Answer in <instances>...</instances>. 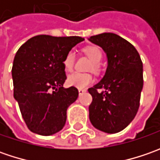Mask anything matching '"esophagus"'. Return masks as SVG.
<instances>
[{"mask_svg":"<svg viewBox=\"0 0 160 160\" xmlns=\"http://www.w3.org/2000/svg\"><path fill=\"white\" fill-rule=\"evenodd\" d=\"M85 92H86L85 90H83V89L78 90V93H79V95H82V94H83V93H84Z\"/></svg>","mask_w":160,"mask_h":160,"instance_id":"esophagus-1","label":"esophagus"}]
</instances>
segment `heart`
I'll use <instances>...</instances> for the list:
<instances>
[{
  "label": "heart",
  "instance_id": "heart-1",
  "mask_svg": "<svg viewBox=\"0 0 160 160\" xmlns=\"http://www.w3.org/2000/svg\"><path fill=\"white\" fill-rule=\"evenodd\" d=\"M84 54L92 60V65L91 66V69L92 71L99 70V63L101 62L102 58V52L100 48L96 46H88L85 47L83 50ZM75 63V52L70 51L66 54L64 59H63V66L67 71H71L74 68ZM93 83V77L90 74H82L75 72L71 74L68 77V83L79 89H84L90 84Z\"/></svg>",
  "mask_w": 160,
  "mask_h": 160
}]
</instances>
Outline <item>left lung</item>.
I'll return each mask as SVG.
<instances>
[{
	"label": "left lung",
	"instance_id": "1",
	"mask_svg": "<svg viewBox=\"0 0 160 160\" xmlns=\"http://www.w3.org/2000/svg\"><path fill=\"white\" fill-rule=\"evenodd\" d=\"M89 41L102 47L108 58L104 77L88 89L92 97L90 121L100 131L116 133L125 129L138 111L143 86L142 62L134 46L118 34L103 33L91 36Z\"/></svg>",
	"mask_w": 160,
	"mask_h": 160
}]
</instances>
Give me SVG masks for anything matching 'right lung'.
I'll use <instances>...</instances> for the list:
<instances>
[{
  "mask_svg": "<svg viewBox=\"0 0 160 160\" xmlns=\"http://www.w3.org/2000/svg\"><path fill=\"white\" fill-rule=\"evenodd\" d=\"M83 40L36 35L16 53L11 69L14 98L31 132L48 136L64 127L67 109L77 101L78 90L63 87L67 79L63 59Z\"/></svg>",
  "mask_w": 160,
  "mask_h": 160,
  "instance_id": "add662e5",
  "label": "right lung"
}]
</instances>
